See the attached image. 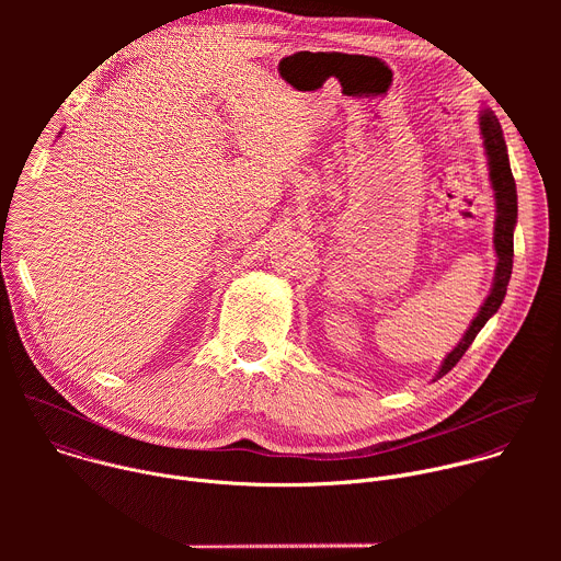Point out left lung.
<instances>
[{"label": "left lung", "mask_w": 561, "mask_h": 561, "mask_svg": "<svg viewBox=\"0 0 561 561\" xmlns=\"http://www.w3.org/2000/svg\"><path fill=\"white\" fill-rule=\"evenodd\" d=\"M479 130H482L484 150L489 157V178H491V186L495 193V213H497L495 215V232H493L495 234L493 244H495V253H497L495 279H493L491 293L484 299L482 308L477 310V317L470 322V327L463 333V337L459 340V344L444 357L433 381H437L448 370H453V366L468 351V346L472 344L477 333L482 331L489 319L500 310V306L506 297V286L511 282V273H513V230L517 226V186L513 180L508 150H506L500 119L495 117V113L491 108H484L482 113H479Z\"/></svg>", "instance_id": "8db88e82"}]
</instances>
